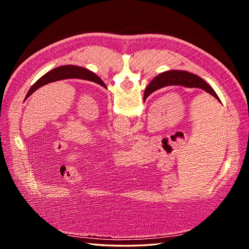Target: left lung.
I'll return each instance as SVG.
<instances>
[{"label":"left lung","mask_w":249,"mask_h":249,"mask_svg":"<svg viewBox=\"0 0 249 249\" xmlns=\"http://www.w3.org/2000/svg\"><path fill=\"white\" fill-rule=\"evenodd\" d=\"M66 79H81V80L91 81L105 88H107L106 85H105V83L102 81V79L99 76H96V74L91 71L84 69V67L76 66V65H63L50 71L46 74H43L39 80H37L31 86V88H30L25 97V101L38 88L49 84V83L60 81V80H66Z\"/></svg>","instance_id":"obj_1"}]
</instances>
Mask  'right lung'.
<instances>
[{
    "mask_svg": "<svg viewBox=\"0 0 249 249\" xmlns=\"http://www.w3.org/2000/svg\"><path fill=\"white\" fill-rule=\"evenodd\" d=\"M166 86L199 88L205 90L206 92L210 93L211 95H213L217 101L220 102L219 97H218V95L214 91V89L211 87L205 80H202L200 77L196 76V74L188 72L186 71H168L158 74V76L154 78V80L147 85L143 99L146 100V97L153 92H155L156 90H159Z\"/></svg>",
    "mask_w": 249,
    "mask_h": 249,
    "instance_id": "1",
    "label": "right lung"
}]
</instances>
